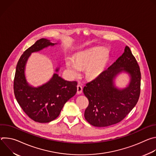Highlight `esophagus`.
I'll return each mask as SVG.
<instances>
[{"instance_id":"1","label":"esophagus","mask_w":156,"mask_h":156,"mask_svg":"<svg viewBox=\"0 0 156 156\" xmlns=\"http://www.w3.org/2000/svg\"><path fill=\"white\" fill-rule=\"evenodd\" d=\"M82 91H83V87L81 85H78L77 86V94H80L82 93Z\"/></svg>"}]
</instances>
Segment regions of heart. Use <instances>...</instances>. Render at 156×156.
Returning <instances> with one entry per match:
<instances>
[{
    "label": "heart",
    "mask_w": 156,
    "mask_h": 156,
    "mask_svg": "<svg viewBox=\"0 0 156 156\" xmlns=\"http://www.w3.org/2000/svg\"><path fill=\"white\" fill-rule=\"evenodd\" d=\"M110 57L108 51L102 48H93L76 54L75 60L68 57L66 59L65 64L72 76H79L82 69L86 68V76L89 79L94 80L102 73Z\"/></svg>",
    "instance_id": "1"
}]
</instances>
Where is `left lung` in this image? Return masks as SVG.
Here are the masks:
<instances>
[{"label":"left lung","instance_id":"left-lung-1","mask_svg":"<svg viewBox=\"0 0 156 156\" xmlns=\"http://www.w3.org/2000/svg\"><path fill=\"white\" fill-rule=\"evenodd\" d=\"M125 73L129 81L125 88L116 86L117 76ZM141 73L130 49L95 80L86 84L83 93L89 100L84 118L91 125L104 127L122 121L134 107L140 97Z\"/></svg>","mask_w":156,"mask_h":156}]
</instances>
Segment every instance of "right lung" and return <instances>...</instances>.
Listing matches in <instances>:
<instances>
[{"mask_svg": "<svg viewBox=\"0 0 156 156\" xmlns=\"http://www.w3.org/2000/svg\"><path fill=\"white\" fill-rule=\"evenodd\" d=\"M42 38L26 50L20 57L16 65L14 79L15 98L26 114L39 123H48L60 114L64 104L74 96L77 91V82L65 80L58 74L60 65L52 78L41 86L34 87L27 81L26 65L32 53L53 47L58 44Z\"/></svg>", "mask_w": 156, "mask_h": 156, "instance_id": "right-lung-1", "label": "right lung"}]
</instances>
